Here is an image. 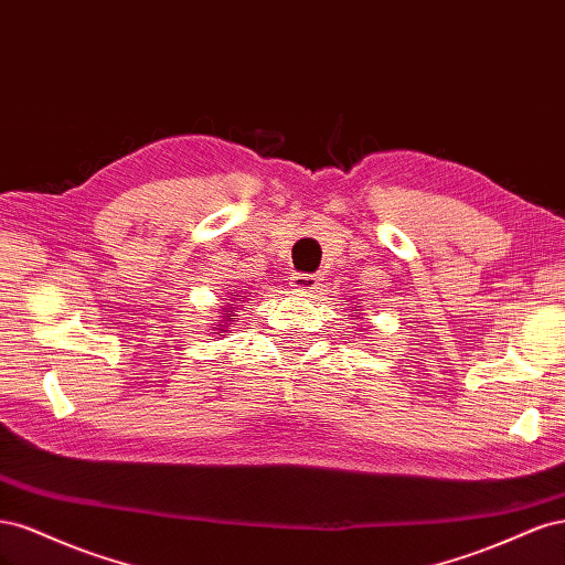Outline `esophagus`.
<instances>
[{
	"label": "esophagus",
	"instance_id": "34e87169",
	"mask_svg": "<svg viewBox=\"0 0 565 565\" xmlns=\"http://www.w3.org/2000/svg\"><path fill=\"white\" fill-rule=\"evenodd\" d=\"M292 287L297 289V292L316 295L318 289H320V278H318V276H311V273H299V276L292 278Z\"/></svg>",
	"mask_w": 565,
	"mask_h": 565
}]
</instances>
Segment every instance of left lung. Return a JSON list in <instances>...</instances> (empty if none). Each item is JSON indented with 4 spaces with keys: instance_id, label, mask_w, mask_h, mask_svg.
Segmentation results:
<instances>
[{
    "instance_id": "obj_1",
    "label": "left lung",
    "mask_w": 565,
    "mask_h": 565,
    "mask_svg": "<svg viewBox=\"0 0 565 565\" xmlns=\"http://www.w3.org/2000/svg\"><path fill=\"white\" fill-rule=\"evenodd\" d=\"M355 311H361V309H355ZM355 318H358V316H355ZM363 330H365V328H363ZM363 330H361V332H363Z\"/></svg>"
}]
</instances>
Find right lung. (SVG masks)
I'll use <instances>...</instances> for the list:
<instances>
[{
	"label": "right lung",
	"mask_w": 565,
	"mask_h": 565,
	"mask_svg": "<svg viewBox=\"0 0 565 565\" xmlns=\"http://www.w3.org/2000/svg\"><path fill=\"white\" fill-rule=\"evenodd\" d=\"M245 295H247V292H245ZM243 299H245V297H243V295H237V292H233V295H231V299H226V306H224V311H221V316H218L221 320H218V324H216V328H214L216 332H212V334H218V337H224V332H231V324H233V316H235L233 311L237 309V303H241ZM218 337H216V339H218Z\"/></svg>",
	"instance_id": "1"
}]
</instances>
